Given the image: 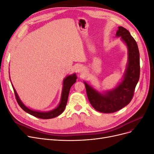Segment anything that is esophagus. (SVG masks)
Segmentation results:
<instances>
[{
    "instance_id": "34e87169",
    "label": "esophagus",
    "mask_w": 154,
    "mask_h": 154,
    "mask_svg": "<svg viewBox=\"0 0 154 154\" xmlns=\"http://www.w3.org/2000/svg\"><path fill=\"white\" fill-rule=\"evenodd\" d=\"M83 71H84V70H83V68L82 67H79V69H78V72L79 73H83Z\"/></svg>"
}]
</instances>
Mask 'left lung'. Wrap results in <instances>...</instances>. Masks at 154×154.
Listing matches in <instances>:
<instances>
[{
	"label": "left lung",
	"instance_id": "8db88e82",
	"mask_svg": "<svg viewBox=\"0 0 154 154\" xmlns=\"http://www.w3.org/2000/svg\"><path fill=\"white\" fill-rule=\"evenodd\" d=\"M116 36H121L128 51V62L122 82L105 94H100L85 82L87 97L93 108L106 114L115 112L129 104L140 75L139 52L136 40L129 31L122 26L118 27Z\"/></svg>",
	"mask_w": 154,
	"mask_h": 154
}]
</instances>
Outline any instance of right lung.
Instances as JSON below:
<instances>
[{
  "label": "right lung",
  "instance_id": "obj_1",
  "mask_svg": "<svg viewBox=\"0 0 154 154\" xmlns=\"http://www.w3.org/2000/svg\"><path fill=\"white\" fill-rule=\"evenodd\" d=\"M76 79H77L76 76L75 74H73V75H71V76H68L66 78V79H65L63 82V91H62V94L61 97V101H60L59 105L55 109L49 112H37L27 108V107H26L24 104H23V103H22V101H20L19 97H18L17 95V93L15 88H13L14 92H15V97H16L18 104L19 105V106L21 107V108L25 112H26L27 113L33 116L36 118H40V119H51V118L57 117V116L61 114L63 112L67 105L70 88H71V87H72V85L74 84V83L76 82ZM12 87H13V86Z\"/></svg>",
  "mask_w": 154,
  "mask_h": 154
}]
</instances>
